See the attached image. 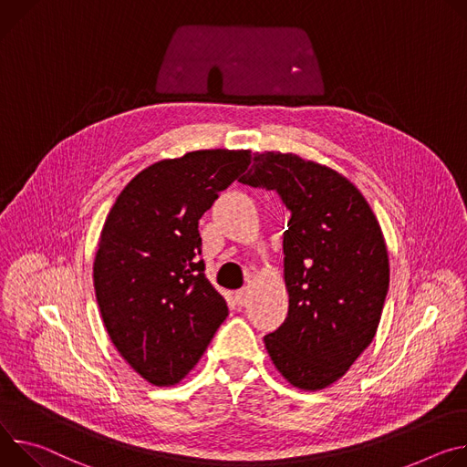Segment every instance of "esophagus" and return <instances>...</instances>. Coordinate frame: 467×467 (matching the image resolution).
Wrapping results in <instances>:
<instances>
[{
	"label": "esophagus",
	"mask_w": 467,
	"mask_h": 467,
	"mask_svg": "<svg viewBox=\"0 0 467 467\" xmlns=\"http://www.w3.org/2000/svg\"><path fill=\"white\" fill-rule=\"evenodd\" d=\"M235 302H237V306H246L248 304V289H239V291H235Z\"/></svg>",
	"instance_id": "esophagus-1"
}]
</instances>
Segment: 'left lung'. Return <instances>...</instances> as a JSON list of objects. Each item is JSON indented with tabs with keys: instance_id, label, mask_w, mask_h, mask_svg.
<instances>
[{
	"instance_id": "8db88e82",
	"label": "left lung",
	"mask_w": 467,
	"mask_h": 467,
	"mask_svg": "<svg viewBox=\"0 0 467 467\" xmlns=\"http://www.w3.org/2000/svg\"><path fill=\"white\" fill-rule=\"evenodd\" d=\"M244 185L275 191L284 232L289 312L264 337L276 369L300 389L336 382L373 341L389 287L388 250L361 192L336 171L295 153L254 155Z\"/></svg>"
}]
</instances>
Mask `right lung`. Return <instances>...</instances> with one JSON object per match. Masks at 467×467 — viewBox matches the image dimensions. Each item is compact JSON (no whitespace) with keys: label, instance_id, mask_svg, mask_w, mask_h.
<instances>
[{"label":"right lung","instance_id":"right-lung-1","mask_svg":"<svg viewBox=\"0 0 467 467\" xmlns=\"http://www.w3.org/2000/svg\"><path fill=\"white\" fill-rule=\"evenodd\" d=\"M252 161L250 150H198L139 172L103 224L94 289L108 334L153 386L180 382L228 316L207 282L200 217Z\"/></svg>","mask_w":467,"mask_h":467}]
</instances>
